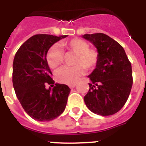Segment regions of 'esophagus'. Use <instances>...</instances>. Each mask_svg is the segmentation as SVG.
<instances>
[{"instance_id":"1","label":"esophagus","mask_w":146,"mask_h":146,"mask_svg":"<svg viewBox=\"0 0 146 146\" xmlns=\"http://www.w3.org/2000/svg\"><path fill=\"white\" fill-rule=\"evenodd\" d=\"M69 87L70 88V89H73V88H74L76 86V83H71V84H69L68 85Z\"/></svg>"}]
</instances>
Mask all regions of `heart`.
Returning a JSON list of instances; mask_svg holds the SVG:
<instances>
[{
  "label": "heart",
  "mask_w": 146,
  "mask_h": 146,
  "mask_svg": "<svg viewBox=\"0 0 146 146\" xmlns=\"http://www.w3.org/2000/svg\"><path fill=\"white\" fill-rule=\"evenodd\" d=\"M65 50L76 54L74 66H63L56 72L57 82L64 84H71L82 76L86 69L91 70L97 66L100 59L99 51L90 48L86 41L81 38H73L67 42H61ZM64 53L57 45H53L47 54V62L50 68L54 69L64 62Z\"/></svg>",
  "instance_id": "1"
}]
</instances>
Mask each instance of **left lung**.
Wrapping results in <instances>:
<instances>
[{"label":"left lung","instance_id":"left-lung-1","mask_svg":"<svg viewBox=\"0 0 146 146\" xmlns=\"http://www.w3.org/2000/svg\"><path fill=\"white\" fill-rule=\"evenodd\" d=\"M99 51L98 64L89 76L91 83L84 102L93 113L114 114L124 106L133 86L131 63L125 50L115 40L104 33L86 34Z\"/></svg>","mask_w":146,"mask_h":146}]
</instances>
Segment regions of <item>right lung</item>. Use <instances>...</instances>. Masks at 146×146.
Returning <instances> with one entry per match:
<instances>
[{
	"mask_svg": "<svg viewBox=\"0 0 146 146\" xmlns=\"http://www.w3.org/2000/svg\"><path fill=\"white\" fill-rule=\"evenodd\" d=\"M66 35L37 34L29 38L16 53L13 64V84L24 111L34 120L49 121L60 116L66 108L70 89L66 85L54 86L47 62L49 48Z\"/></svg>",
	"mask_w": 146,
	"mask_h": 146,
	"instance_id": "obj_1",
	"label": "right lung"
}]
</instances>
